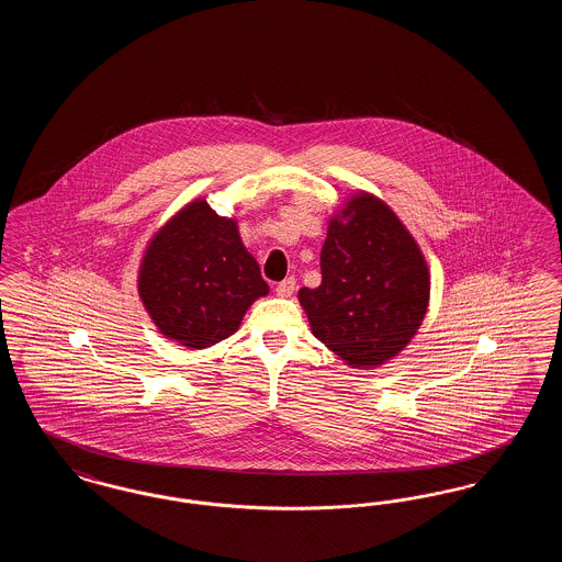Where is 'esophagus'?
<instances>
[{"instance_id": "1", "label": "esophagus", "mask_w": 562, "mask_h": 562, "mask_svg": "<svg viewBox=\"0 0 562 562\" xmlns=\"http://www.w3.org/2000/svg\"><path fill=\"white\" fill-rule=\"evenodd\" d=\"M294 289H296V280H294V278H286V280H282V282L276 286V294L282 296V299H289V296L294 293Z\"/></svg>"}]
</instances>
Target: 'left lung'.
Wrapping results in <instances>:
<instances>
[{
	"label": "left lung",
	"instance_id": "left-lung-1",
	"mask_svg": "<svg viewBox=\"0 0 562 562\" xmlns=\"http://www.w3.org/2000/svg\"><path fill=\"white\" fill-rule=\"evenodd\" d=\"M322 284L299 301L312 333L353 369L398 356L428 312V263L401 218L371 193L328 223Z\"/></svg>",
	"mask_w": 562,
	"mask_h": 562
}]
</instances>
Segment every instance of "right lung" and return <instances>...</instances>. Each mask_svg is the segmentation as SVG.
I'll list each match as a JSON object with an SVG mask.
<instances>
[{
  "label": "right lung",
  "mask_w": 562,
  "mask_h": 562,
  "mask_svg": "<svg viewBox=\"0 0 562 562\" xmlns=\"http://www.w3.org/2000/svg\"><path fill=\"white\" fill-rule=\"evenodd\" d=\"M269 293L234 218L195 200L149 241L138 294L161 335L186 348H211L234 335L246 310Z\"/></svg>",
  "instance_id": "obj_1"
}]
</instances>
